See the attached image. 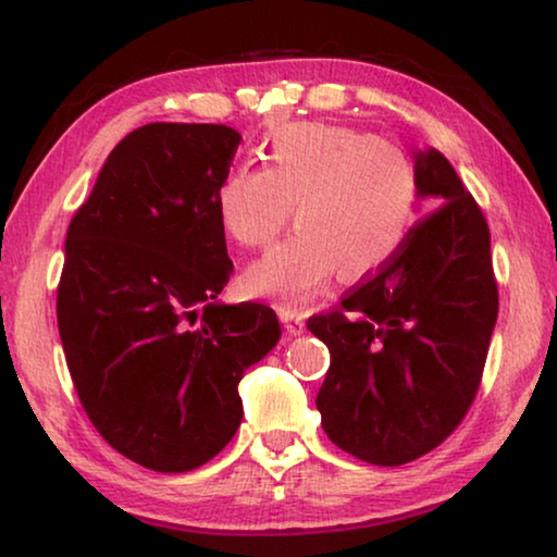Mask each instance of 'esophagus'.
Listing matches in <instances>:
<instances>
[{"label": "esophagus", "mask_w": 557, "mask_h": 557, "mask_svg": "<svg viewBox=\"0 0 557 557\" xmlns=\"http://www.w3.org/2000/svg\"><path fill=\"white\" fill-rule=\"evenodd\" d=\"M278 317H281V324H284L286 334L296 337V334L304 332V314H301V311L284 307V309H278Z\"/></svg>", "instance_id": "obj_1"}]
</instances>
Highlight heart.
<instances>
[{
  "label": "heart",
  "instance_id": "obj_1",
  "mask_svg": "<svg viewBox=\"0 0 557 557\" xmlns=\"http://www.w3.org/2000/svg\"><path fill=\"white\" fill-rule=\"evenodd\" d=\"M418 172L395 144L337 124H288L265 141L263 170L235 166L215 189L223 233L263 248L288 218L299 231L243 273L250 296L301 307L334 273L347 281L383 269L406 243Z\"/></svg>",
  "mask_w": 557,
  "mask_h": 557
}]
</instances>
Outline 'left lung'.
<instances>
[{"label":"left lung","mask_w":557,"mask_h":557,"mask_svg":"<svg viewBox=\"0 0 557 557\" xmlns=\"http://www.w3.org/2000/svg\"><path fill=\"white\" fill-rule=\"evenodd\" d=\"M433 208L383 269L311 317L330 347L317 408L334 446L400 467L451 436L476 398L499 311L490 225L448 159L416 151Z\"/></svg>","instance_id":"obj_1"}]
</instances>
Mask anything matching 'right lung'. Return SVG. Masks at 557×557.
I'll list each match as a JSON object with an SVG mask.
<instances>
[{
    "instance_id": "right-lung-1",
    "label": "right lung",
    "mask_w": 557,
    "mask_h": 557,
    "mask_svg": "<svg viewBox=\"0 0 557 557\" xmlns=\"http://www.w3.org/2000/svg\"><path fill=\"white\" fill-rule=\"evenodd\" d=\"M240 134L147 124L106 159L71 220L58 330L96 431L151 471L180 474L238 431V383L276 347L265 304H220L233 273L215 189Z\"/></svg>"
}]
</instances>
